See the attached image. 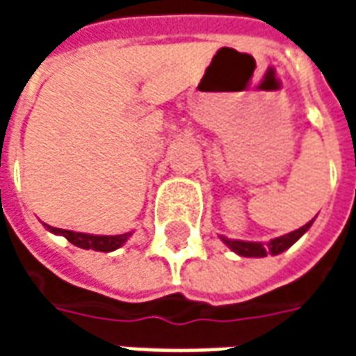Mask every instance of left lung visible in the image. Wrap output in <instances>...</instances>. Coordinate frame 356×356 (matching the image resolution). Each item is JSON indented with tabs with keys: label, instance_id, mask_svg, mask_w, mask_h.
<instances>
[{
	"label": "left lung",
	"instance_id": "1",
	"mask_svg": "<svg viewBox=\"0 0 356 356\" xmlns=\"http://www.w3.org/2000/svg\"><path fill=\"white\" fill-rule=\"evenodd\" d=\"M311 225H313V221L299 227L298 231H291L288 234L278 236V238L268 240V242H248V240H232L227 238V236H221V240L231 248L234 254H238L240 257H267V255L282 254L288 248L293 246L311 229Z\"/></svg>",
	"mask_w": 356,
	"mask_h": 356
}]
</instances>
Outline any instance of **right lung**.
I'll return each instance as SVG.
<instances>
[{"instance_id": "obj_1", "label": "right lung", "mask_w": 356, "mask_h": 356, "mask_svg": "<svg viewBox=\"0 0 356 356\" xmlns=\"http://www.w3.org/2000/svg\"><path fill=\"white\" fill-rule=\"evenodd\" d=\"M43 225L53 234L65 236L68 242H72L74 246L83 248V250H95V252H114L118 248L124 246L127 238L133 234V232H125V234H116V236H106V234H88V232L65 231V229H57V227H51L47 223Z\"/></svg>"}]
</instances>
